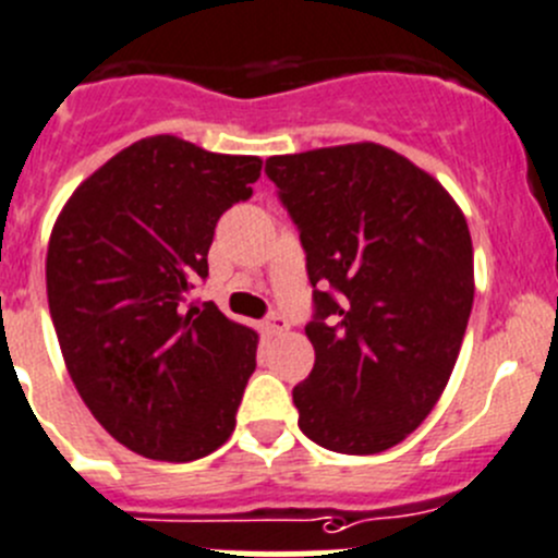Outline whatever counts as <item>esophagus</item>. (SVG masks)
<instances>
[{
  "mask_svg": "<svg viewBox=\"0 0 558 558\" xmlns=\"http://www.w3.org/2000/svg\"><path fill=\"white\" fill-rule=\"evenodd\" d=\"M263 326H265V331H268V333H284V331H288V317L279 315V312H274V315L265 317Z\"/></svg>",
  "mask_w": 558,
  "mask_h": 558,
  "instance_id": "34e87169",
  "label": "esophagus"
}]
</instances>
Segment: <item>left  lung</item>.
Listing matches in <instances>:
<instances>
[{"label":"left lung","instance_id":"1","mask_svg":"<svg viewBox=\"0 0 558 558\" xmlns=\"http://www.w3.org/2000/svg\"><path fill=\"white\" fill-rule=\"evenodd\" d=\"M265 172L299 225L315 288L299 427L331 452H386L429 416L458 362L474 304L463 210L375 142L270 156Z\"/></svg>","mask_w":558,"mask_h":558}]
</instances>
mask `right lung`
Wrapping results in <instances>:
<instances>
[{"label":"right lung","mask_w":558,"mask_h":558,"mask_svg":"<svg viewBox=\"0 0 558 558\" xmlns=\"http://www.w3.org/2000/svg\"><path fill=\"white\" fill-rule=\"evenodd\" d=\"M259 169L257 156L147 136L57 216L46 290L62 359L89 413L142 458L189 463L235 429L259 337L189 295L208 276L216 221L252 196Z\"/></svg>","instance_id":"obj_1"}]
</instances>
